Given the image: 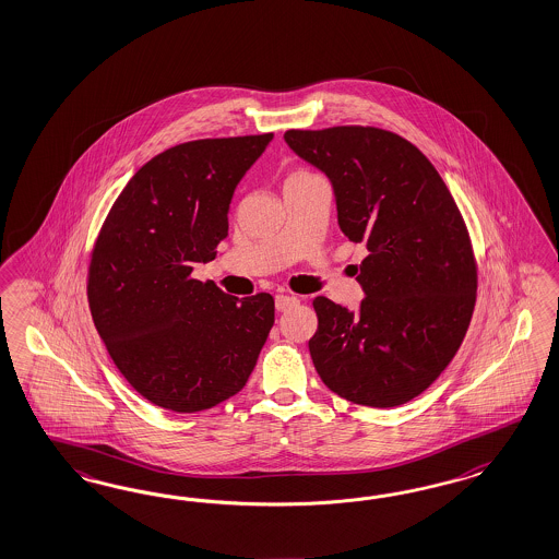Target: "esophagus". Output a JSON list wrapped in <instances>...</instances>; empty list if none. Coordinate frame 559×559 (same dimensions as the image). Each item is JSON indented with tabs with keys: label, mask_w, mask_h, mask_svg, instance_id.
Instances as JSON below:
<instances>
[{
	"label": "esophagus",
	"mask_w": 559,
	"mask_h": 559,
	"mask_svg": "<svg viewBox=\"0 0 559 559\" xmlns=\"http://www.w3.org/2000/svg\"><path fill=\"white\" fill-rule=\"evenodd\" d=\"M298 304H300V300H298L296 296H287V294H277V296H275V308H277V312H286V310L298 306Z\"/></svg>",
	"instance_id": "esophagus-1"
}]
</instances>
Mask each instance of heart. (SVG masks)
<instances>
[{"instance_id":"obj_1","label":"heart","mask_w":559,"mask_h":559,"mask_svg":"<svg viewBox=\"0 0 559 559\" xmlns=\"http://www.w3.org/2000/svg\"><path fill=\"white\" fill-rule=\"evenodd\" d=\"M310 177H314L312 171H308V169H296V171H292V174L287 176L286 183H289V181H302V179H310Z\"/></svg>"}]
</instances>
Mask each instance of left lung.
<instances>
[{
  "instance_id": "left-lung-1",
  "label": "left lung",
  "mask_w": 559,
  "mask_h": 559,
  "mask_svg": "<svg viewBox=\"0 0 559 559\" xmlns=\"http://www.w3.org/2000/svg\"><path fill=\"white\" fill-rule=\"evenodd\" d=\"M284 139L333 181L341 233L367 247L357 312L312 300V364L353 404H406L449 366L474 314L478 263L462 212L431 160L396 132L292 128Z\"/></svg>"
}]
</instances>
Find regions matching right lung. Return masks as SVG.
Segmentation results:
<instances>
[{"label":"right lung","mask_w":559,"mask_h":559,"mask_svg":"<svg viewBox=\"0 0 559 559\" xmlns=\"http://www.w3.org/2000/svg\"><path fill=\"white\" fill-rule=\"evenodd\" d=\"M273 132L176 144L143 167L99 228L87 302L114 366L143 396L200 413L245 388L275 320L272 294H224L193 280L228 235L240 177Z\"/></svg>","instance_id":"add662e5"}]
</instances>
